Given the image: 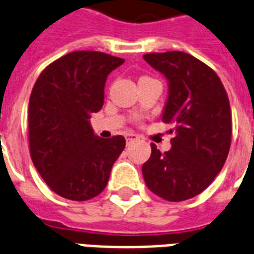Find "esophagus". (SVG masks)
Wrapping results in <instances>:
<instances>
[{"mask_svg":"<svg viewBox=\"0 0 254 254\" xmlns=\"http://www.w3.org/2000/svg\"><path fill=\"white\" fill-rule=\"evenodd\" d=\"M125 138H127V142H131V141L137 140V138H138V135L134 134V133H127V134H125Z\"/></svg>","mask_w":254,"mask_h":254,"instance_id":"esophagus-1","label":"esophagus"}]
</instances>
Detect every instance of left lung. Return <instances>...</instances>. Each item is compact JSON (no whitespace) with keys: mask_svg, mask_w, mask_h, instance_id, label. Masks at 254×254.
<instances>
[{"mask_svg":"<svg viewBox=\"0 0 254 254\" xmlns=\"http://www.w3.org/2000/svg\"><path fill=\"white\" fill-rule=\"evenodd\" d=\"M144 60L169 81L162 121L176 127L170 150L162 153L152 144L142 165L145 184L166 201L189 200L212 184L226 161L232 142L229 98L216 71L190 54L148 53Z\"/></svg>","mask_w":254,"mask_h":254,"instance_id":"1","label":"left lung"}]
</instances>
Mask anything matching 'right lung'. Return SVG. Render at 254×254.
<instances>
[{"label": "right lung", "mask_w": 254, "mask_h": 254, "mask_svg": "<svg viewBox=\"0 0 254 254\" xmlns=\"http://www.w3.org/2000/svg\"><path fill=\"white\" fill-rule=\"evenodd\" d=\"M123 64V58L101 52H71L48 65L33 86L29 100L30 157L58 196L90 200L109 181L125 138L98 137L89 120L104 105L108 74Z\"/></svg>", "instance_id": "obj_1"}]
</instances>
